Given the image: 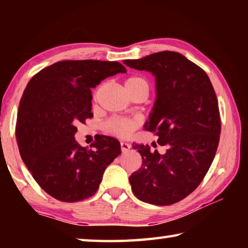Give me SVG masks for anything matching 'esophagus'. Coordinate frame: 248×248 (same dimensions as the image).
<instances>
[{
	"instance_id": "34e87169",
	"label": "esophagus",
	"mask_w": 248,
	"mask_h": 248,
	"mask_svg": "<svg viewBox=\"0 0 248 248\" xmlns=\"http://www.w3.org/2000/svg\"><path fill=\"white\" fill-rule=\"evenodd\" d=\"M120 148H121V151H123V152L124 153V152H128V151L130 150V148H131V146H130V144L125 143V142H121Z\"/></svg>"
}]
</instances>
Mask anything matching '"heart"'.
<instances>
[{
    "instance_id": "heart-1",
    "label": "heart",
    "mask_w": 248,
    "mask_h": 248,
    "mask_svg": "<svg viewBox=\"0 0 248 248\" xmlns=\"http://www.w3.org/2000/svg\"><path fill=\"white\" fill-rule=\"evenodd\" d=\"M124 87L127 92L137 90V89H145L149 91V84L146 79L141 77H130L124 81ZM95 92L94 97H96ZM140 125V119H130V118H110L105 121L104 128L107 132L115 134L117 137L128 138L131 136L134 130Z\"/></svg>"
}]
</instances>
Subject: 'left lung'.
<instances>
[{
	"label": "left lung",
	"instance_id": "1",
	"mask_svg": "<svg viewBox=\"0 0 248 248\" xmlns=\"http://www.w3.org/2000/svg\"><path fill=\"white\" fill-rule=\"evenodd\" d=\"M124 63L155 77L157 95L145 130L166 146L165 154L151 152L149 145L132 146L142 157L141 169L129 177L132 192L151 204L176 203L199 186L217 153L221 119L215 89L207 73L178 52Z\"/></svg>",
	"mask_w": 248,
	"mask_h": 248
}]
</instances>
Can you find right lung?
<instances>
[{"label":"right lung","mask_w":248,"mask_h":248,"mask_svg":"<svg viewBox=\"0 0 248 248\" xmlns=\"http://www.w3.org/2000/svg\"><path fill=\"white\" fill-rule=\"evenodd\" d=\"M125 72L115 61L65 60L28 82L19 102L16 140L33 179L57 200L77 202L93 196L106 167L121 153L111 137H99L85 149L74 136L77 125L93 117L92 87Z\"/></svg>","instance_id":"obj_1"}]
</instances>
